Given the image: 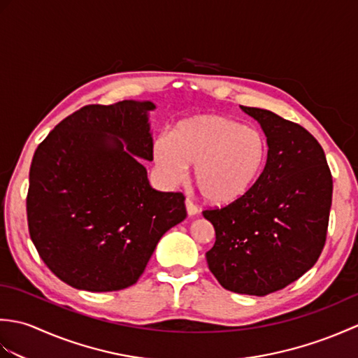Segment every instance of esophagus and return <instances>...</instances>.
<instances>
[{"label": "esophagus", "mask_w": 358, "mask_h": 358, "mask_svg": "<svg viewBox=\"0 0 358 358\" xmlns=\"http://www.w3.org/2000/svg\"><path fill=\"white\" fill-rule=\"evenodd\" d=\"M185 204H186V210H187V215H196V214H199V208H196L195 206V204H194V201L191 200V199H186L185 200Z\"/></svg>", "instance_id": "esophagus-1"}]
</instances>
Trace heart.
Masks as SVG:
<instances>
[{"mask_svg": "<svg viewBox=\"0 0 358 358\" xmlns=\"http://www.w3.org/2000/svg\"><path fill=\"white\" fill-rule=\"evenodd\" d=\"M152 157L163 180L177 185L194 164V181L204 200L229 204L245 196L268 157L264 135L232 118L200 113L180 120L171 135H159Z\"/></svg>", "mask_w": 358, "mask_h": 358, "instance_id": "1", "label": "heart"}]
</instances>
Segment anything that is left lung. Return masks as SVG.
<instances>
[{
    "label": "left lung",
    "mask_w": 358,
    "mask_h": 358,
    "mask_svg": "<svg viewBox=\"0 0 358 358\" xmlns=\"http://www.w3.org/2000/svg\"><path fill=\"white\" fill-rule=\"evenodd\" d=\"M268 159L252 189L222 209L204 210L215 229L206 252L227 291L263 296L308 272L320 257L332 203V177L320 144L305 127L258 108Z\"/></svg>",
    "instance_id": "8db88e82"
}]
</instances>
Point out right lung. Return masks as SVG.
<instances>
[{
    "label": "right lung",
    "mask_w": 358,
    "mask_h": 358,
    "mask_svg": "<svg viewBox=\"0 0 358 358\" xmlns=\"http://www.w3.org/2000/svg\"><path fill=\"white\" fill-rule=\"evenodd\" d=\"M152 101L85 106L45 136L29 172V234L72 287L136 283L159 238L186 218L185 196L152 189Z\"/></svg>",
    "instance_id": "1"
}]
</instances>
